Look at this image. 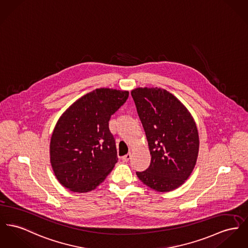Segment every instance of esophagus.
<instances>
[{
  "instance_id": "esophagus-1",
  "label": "esophagus",
  "mask_w": 248,
  "mask_h": 248,
  "mask_svg": "<svg viewBox=\"0 0 248 248\" xmlns=\"http://www.w3.org/2000/svg\"><path fill=\"white\" fill-rule=\"evenodd\" d=\"M131 157H132V155L129 153V154H126L125 156H123L121 159H122L123 162H128L131 159Z\"/></svg>"
}]
</instances>
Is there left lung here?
Returning a JSON list of instances; mask_svg holds the SVG:
<instances>
[{
  "instance_id": "left-lung-1",
  "label": "left lung",
  "mask_w": 248,
  "mask_h": 248,
  "mask_svg": "<svg viewBox=\"0 0 248 248\" xmlns=\"http://www.w3.org/2000/svg\"><path fill=\"white\" fill-rule=\"evenodd\" d=\"M132 96L151 156L149 168L136 175L157 192L173 191L188 180L197 164L196 121L182 101L165 89L137 87Z\"/></svg>"
}]
</instances>
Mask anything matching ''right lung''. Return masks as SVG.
<instances>
[{"mask_svg":"<svg viewBox=\"0 0 248 248\" xmlns=\"http://www.w3.org/2000/svg\"><path fill=\"white\" fill-rule=\"evenodd\" d=\"M128 98L126 90L97 88L75 100L57 120L50 137V165L69 191L96 189L115 167L116 143L109 120Z\"/></svg>","mask_w":248,"mask_h":248,"instance_id":"right-lung-1","label":"right lung"}]
</instances>
